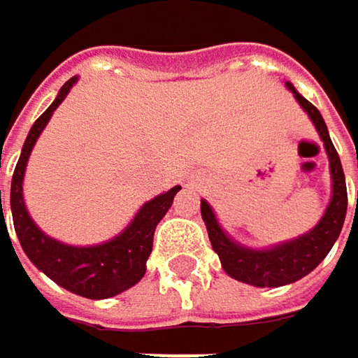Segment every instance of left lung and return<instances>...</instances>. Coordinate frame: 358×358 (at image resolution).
Instances as JSON below:
<instances>
[{"label": "left lung", "mask_w": 358, "mask_h": 358, "mask_svg": "<svg viewBox=\"0 0 358 358\" xmlns=\"http://www.w3.org/2000/svg\"><path fill=\"white\" fill-rule=\"evenodd\" d=\"M286 85L292 91V95L296 97V101L301 103V108L309 113L311 122L315 124L320 138L323 141L327 159H329L331 199H329V205L320 220V224L294 241L273 245L269 249H249V247L232 241L222 230L211 205L207 201H201V215L207 226L211 247L217 252L224 271L238 282L259 286V288L286 286V284H292V282L305 278L307 273H311L325 259V255L334 247V243L338 241L342 226H344L346 207H348L346 180H344V172H342V164H340L338 151L329 138V132H327V126L323 122L320 109L311 101H307L301 93H296V89L290 83H286Z\"/></svg>", "instance_id": "left-lung-1"}]
</instances>
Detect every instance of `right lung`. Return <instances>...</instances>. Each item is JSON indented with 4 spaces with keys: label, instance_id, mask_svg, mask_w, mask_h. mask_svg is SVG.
I'll return each instance as SVG.
<instances>
[{
    "label": "right lung",
    "instance_id": "obj_1",
    "mask_svg": "<svg viewBox=\"0 0 358 358\" xmlns=\"http://www.w3.org/2000/svg\"><path fill=\"white\" fill-rule=\"evenodd\" d=\"M78 78H70L57 93L55 101L45 109L38 120L33 124L20 159L16 164L14 176H12V190H10V209L14 220V230L20 241V247L27 252V257L35 263L36 269H41L47 278H51L62 288L85 296V299H111L128 288H132L136 282L143 280L147 271V259L153 249V234L162 217L172 207V201L180 190V186L170 188L164 194H157L155 199L147 201L134 220L122 230L117 236H113L108 243L93 245V247H72L64 245L55 238H49L43 230H38L33 217L27 211L24 196H22V180L27 162L31 157V151L35 147L38 134L47 126L49 117L57 106L66 99L70 89L74 87ZM1 209V192H0ZM3 211V209H1ZM6 224L1 215L0 228ZM8 232V228H6ZM10 238V234H8Z\"/></svg>",
    "mask_w": 358,
    "mask_h": 358
}]
</instances>
